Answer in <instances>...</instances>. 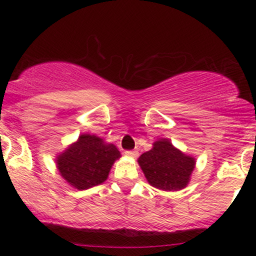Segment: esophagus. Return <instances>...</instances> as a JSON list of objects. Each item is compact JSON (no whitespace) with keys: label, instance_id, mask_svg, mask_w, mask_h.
I'll return each mask as SVG.
<instances>
[{"label":"esophagus","instance_id":"obj_1","mask_svg":"<svg viewBox=\"0 0 256 256\" xmlns=\"http://www.w3.org/2000/svg\"><path fill=\"white\" fill-rule=\"evenodd\" d=\"M125 155L128 158H136L138 156V152L136 150H128L125 152Z\"/></svg>","mask_w":256,"mask_h":256}]
</instances>
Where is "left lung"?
Instances as JSON below:
<instances>
[{
  "instance_id": "obj_1",
  "label": "left lung",
  "mask_w": 256,
  "mask_h": 256,
  "mask_svg": "<svg viewBox=\"0 0 256 256\" xmlns=\"http://www.w3.org/2000/svg\"><path fill=\"white\" fill-rule=\"evenodd\" d=\"M138 165L152 186L165 192H178L189 184L196 158L184 154L167 138L155 140L150 150L138 158Z\"/></svg>"
}]
</instances>
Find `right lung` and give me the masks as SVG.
<instances>
[{"instance_id":"1","label":"right lung","mask_w":256,"mask_h":256,"mask_svg":"<svg viewBox=\"0 0 256 256\" xmlns=\"http://www.w3.org/2000/svg\"><path fill=\"white\" fill-rule=\"evenodd\" d=\"M120 152L113 143L95 134H83L55 158L58 173L71 186L86 190L107 180Z\"/></svg>"}]
</instances>
